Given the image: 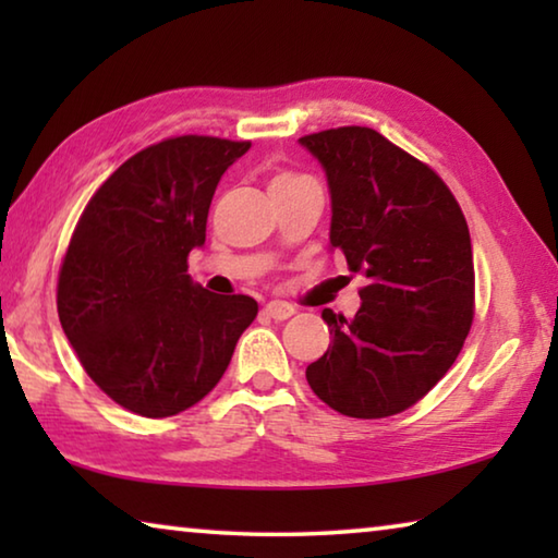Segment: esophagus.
Masks as SVG:
<instances>
[{
    "label": "esophagus",
    "instance_id": "obj_1",
    "mask_svg": "<svg viewBox=\"0 0 558 558\" xmlns=\"http://www.w3.org/2000/svg\"><path fill=\"white\" fill-rule=\"evenodd\" d=\"M263 310H266V315L270 319H276V323H282V319H288V317L295 315V307H292L290 302H282V300H270Z\"/></svg>",
    "mask_w": 558,
    "mask_h": 558
}]
</instances>
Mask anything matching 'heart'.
<instances>
[{
	"mask_svg": "<svg viewBox=\"0 0 558 558\" xmlns=\"http://www.w3.org/2000/svg\"><path fill=\"white\" fill-rule=\"evenodd\" d=\"M290 179H300V177H290V174H282V177H278V179H276V182H290ZM276 182H272V184H276Z\"/></svg>",
	"mask_w": 558,
	"mask_h": 558,
	"instance_id": "obj_1",
	"label": "heart"
}]
</instances>
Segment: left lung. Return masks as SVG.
<instances>
[{"label":"left lung","instance_id":"obj_1","mask_svg":"<svg viewBox=\"0 0 558 558\" xmlns=\"http://www.w3.org/2000/svg\"><path fill=\"white\" fill-rule=\"evenodd\" d=\"M325 169L329 245L364 278L352 319L323 310L332 335L307 366L329 409L386 418L421 401L456 362L472 325L475 268L456 196L428 165L372 128L300 137Z\"/></svg>","mask_w":558,"mask_h":558}]
</instances>
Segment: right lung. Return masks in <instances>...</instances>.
Here are the masks:
<instances>
[{
    "mask_svg": "<svg viewBox=\"0 0 558 558\" xmlns=\"http://www.w3.org/2000/svg\"><path fill=\"white\" fill-rule=\"evenodd\" d=\"M251 143L184 135L120 165L83 211L59 272V319L112 401L167 418L202 401L258 315L186 276L219 179Z\"/></svg>",
    "mask_w": 558,
    "mask_h": 558,
    "instance_id": "right-lung-1",
    "label": "right lung"
}]
</instances>
